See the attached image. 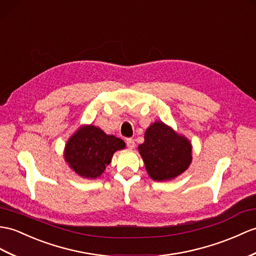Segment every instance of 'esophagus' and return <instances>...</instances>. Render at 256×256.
I'll use <instances>...</instances> for the list:
<instances>
[{
  "label": "esophagus",
  "mask_w": 256,
  "mask_h": 256,
  "mask_svg": "<svg viewBox=\"0 0 256 256\" xmlns=\"http://www.w3.org/2000/svg\"><path fill=\"white\" fill-rule=\"evenodd\" d=\"M126 145L130 150H133V148L135 147V142L133 138H126Z\"/></svg>",
  "instance_id": "1"
}]
</instances>
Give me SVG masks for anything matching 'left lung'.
Segmentation results:
<instances>
[{"mask_svg": "<svg viewBox=\"0 0 256 256\" xmlns=\"http://www.w3.org/2000/svg\"><path fill=\"white\" fill-rule=\"evenodd\" d=\"M138 152L148 176L155 181H168L180 176L192 162V145L162 121L146 130Z\"/></svg>", "mask_w": 256, "mask_h": 256, "instance_id": "8db88e82", "label": "left lung"}]
</instances>
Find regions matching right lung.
<instances>
[{
    "instance_id": "1",
    "label": "right lung",
    "mask_w": 256,
    "mask_h": 256,
    "mask_svg": "<svg viewBox=\"0 0 256 256\" xmlns=\"http://www.w3.org/2000/svg\"><path fill=\"white\" fill-rule=\"evenodd\" d=\"M124 147L123 140L106 134L90 124L80 128L68 138L64 148V158L75 174L92 180L104 174L114 154Z\"/></svg>"
}]
</instances>
